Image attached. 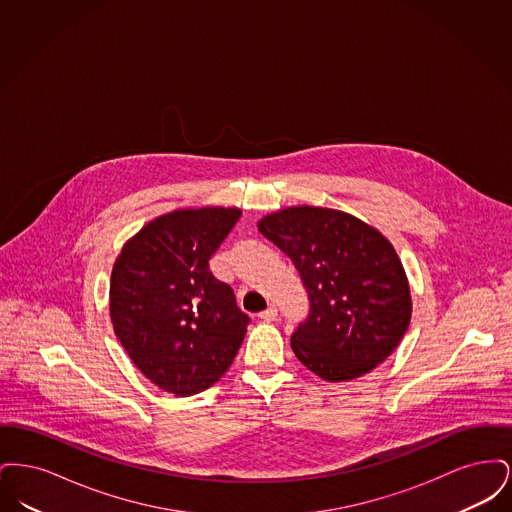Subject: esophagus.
Returning <instances> with one entry per match:
<instances>
[{
	"label": "esophagus",
	"mask_w": 512,
	"mask_h": 512,
	"mask_svg": "<svg viewBox=\"0 0 512 512\" xmlns=\"http://www.w3.org/2000/svg\"><path fill=\"white\" fill-rule=\"evenodd\" d=\"M259 317L263 318V320H267V322H270V320H276V318H278V309H276L274 305H270V307L265 309Z\"/></svg>",
	"instance_id": "34e87169"
}]
</instances>
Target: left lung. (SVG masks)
<instances>
[{"mask_svg":"<svg viewBox=\"0 0 512 512\" xmlns=\"http://www.w3.org/2000/svg\"><path fill=\"white\" fill-rule=\"evenodd\" d=\"M290 257L309 297L292 334L295 357L328 382L384 363L411 322V293L390 242L336 209L290 207L257 224Z\"/></svg>","mask_w":512,"mask_h":512,"instance_id":"left-lung-1","label":"left lung"}]
</instances>
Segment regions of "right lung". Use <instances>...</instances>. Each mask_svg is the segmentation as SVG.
Wrapping results in <instances>:
<instances>
[{"label":"right lung","instance_id":"1","mask_svg":"<svg viewBox=\"0 0 512 512\" xmlns=\"http://www.w3.org/2000/svg\"><path fill=\"white\" fill-rule=\"evenodd\" d=\"M240 209H186L151 220L111 274V322L132 363L161 390L188 397L232 365L251 318L209 259Z\"/></svg>","mask_w":512,"mask_h":512}]
</instances>
